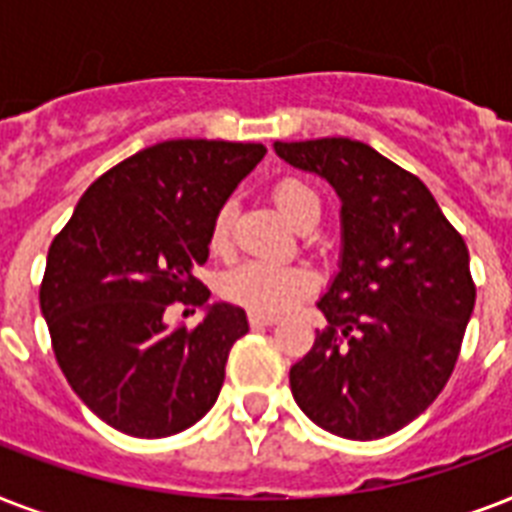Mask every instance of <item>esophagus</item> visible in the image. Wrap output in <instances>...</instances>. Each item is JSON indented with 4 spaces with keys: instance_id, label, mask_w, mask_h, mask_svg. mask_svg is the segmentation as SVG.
Here are the masks:
<instances>
[{
    "instance_id": "34e87169",
    "label": "esophagus",
    "mask_w": 512,
    "mask_h": 512,
    "mask_svg": "<svg viewBox=\"0 0 512 512\" xmlns=\"http://www.w3.org/2000/svg\"><path fill=\"white\" fill-rule=\"evenodd\" d=\"M276 316H265V313H249V327H273Z\"/></svg>"
}]
</instances>
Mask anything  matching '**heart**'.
I'll return each mask as SVG.
<instances>
[{"label": "heart", "instance_id": "obj_1", "mask_svg": "<svg viewBox=\"0 0 512 512\" xmlns=\"http://www.w3.org/2000/svg\"><path fill=\"white\" fill-rule=\"evenodd\" d=\"M273 201L281 209V215L292 220L295 225H303L305 220L321 215L319 193L311 185L297 180V177H284L273 185ZM233 204H223L217 209L209 231V244L212 249H225L231 239ZM316 287V276L305 265H284L271 263V260H244L236 268L225 273L220 281L223 295L231 303L249 308L252 313H265V316H279L289 311L297 300L311 295Z\"/></svg>", "mask_w": 512, "mask_h": 512}]
</instances>
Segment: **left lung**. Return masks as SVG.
Wrapping results in <instances>:
<instances>
[{"label": "left lung", "instance_id": "obj_1", "mask_svg": "<svg viewBox=\"0 0 512 512\" xmlns=\"http://www.w3.org/2000/svg\"><path fill=\"white\" fill-rule=\"evenodd\" d=\"M340 196V271L319 300L329 327L289 369L319 428L374 441L420 417L452 377L476 284L465 241L420 177L348 138L273 143Z\"/></svg>", "mask_w": 512, "mask_h": 512}]
</instances>
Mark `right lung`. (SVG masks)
Listing matches in <instances>:
<instances>
[{"label":"right lung","mask_w":512,"mask_h":512,"mask_svg":"<svg viewBox=\"0 0 512 512\" xmlns=\"http://www.w3.org/2000/svg\"><path fill=\"white\" fill-rule=\"evenodd\" d=\"M265 156L260 143L164 140L100 175L47 252L39 305L74 393L111 428L164 438L215 406L239 305L215 303L193 329L172 303L204 305L217 209Z\"/></svg>","instance_id":"right-lung-1"}]
</instances>
